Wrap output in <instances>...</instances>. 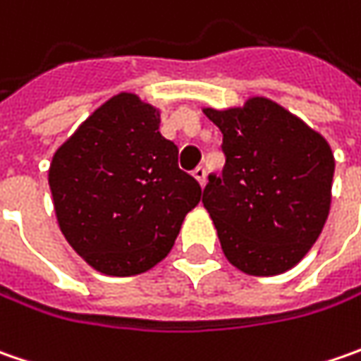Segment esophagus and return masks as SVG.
I'll return each mask as SVG.
<instances>
[{
  "label": "esophagus",
  "mask_w": 361,
  "mask_h": 361,
  "mask_svg": "<svg viewBox=\"0 0 361 361\" xmlns=\"http://www.w3.org/2000/svg\"><path fill=\"white\" fill-rule=\"evenodd\" d=\"M192 176L199 180V185H201V187H204V183H207V171H204L202 166H197V169L192 171Z\"/></svg>",
  "instance_id": "esophagus-1"
}]
</instances>
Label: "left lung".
<instances>
[{
  "instance_id": "obj_1",
  "label": "left lung",
  "mask_w": 361,
  "mask_h": 361,
  "mask_svg": "<svg viewBox=\"0 0 361 361\" xmlns=\"http://www.w3.org/2000/svg\"><path fill=\"white\" fill-rule=\"evenodd\" d=\"M202 112L223 132L227 159L202 190L225 257L257 277L295 267L329 215L336 160L327 140L263 96Z\"/></svg>"
}]
</instances>
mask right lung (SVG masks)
<instances>
[{"label":"right lung","instance_id":"obj_1","mask_svg":"<svg viewBox=\"0 0 361 361\" xmlns=\"http://www.w3.org/2000/svg\"><path fill=\"white\" fill-rule=\"evenodd\" d=\"M159 126V108L120 92L78 126L49 164L60 231L104 275L152 269L201 201V185L178 169V148Z\"/></svg>","mask_w":361,"mask_h":361}]
</instances>
